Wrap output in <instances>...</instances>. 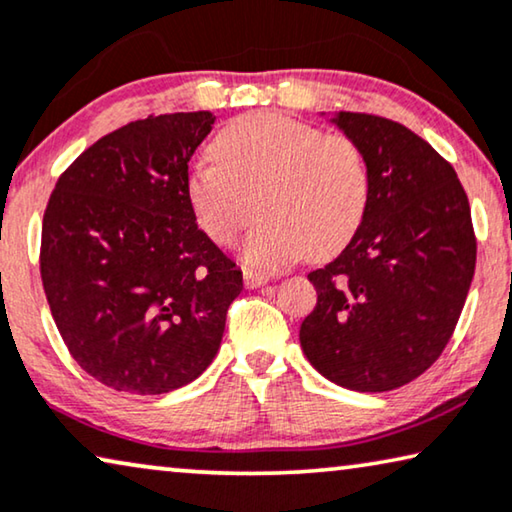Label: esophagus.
Listing matches in <instances>:
<instances>
[{"label": "esophagus", "mask_w": 512, "mask_h": 512, "mask_svg": "<svg viewBox=\"0 0 512 512\" xmlns=\"http://www.w3.org/2000/svg\"><path fill=\"white\" fill-rule=\"evenodd\" d=\"M270 281L268 274H258V272H244V286L247 288H258V286H265Z\"/></svg>", "instance_id": "34e87169"}]
</instances>
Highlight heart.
Listing matches in <instances>:
<instances>
[{
    "label": "heart",
    "instance_id": "b5f03b06",
    "mask_svg": "<svg viewBox=\"0 0 512 512\" xmlns=\"http://www.w3.org/2000/svg\"><path fill=\"white\" fill-rule=\"evenodd\" d=\"M214 159L189 170L187 198L201 231L242 244L249 268L281 270L300 256L335 254L353 238L369 203V166L358 143L281 113H251L214 138Z\"/></svg>",
    "mask_w": 512,
    "mask_h": 512
}]
</instances>
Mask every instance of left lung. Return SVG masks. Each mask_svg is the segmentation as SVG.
<instances>
[{
  "mask_svg": "<svg viewBox=\"0 0 512 512\" xmlns=\"http://www.w3.org/2000/svg\"><path fill=\"white\" fill-rule=\"evenodd\" d=\"M332 122L365 154L369 203L346 249L309 272L307 360L358 392L411 383L453 337L476 270L471 207L455 168L404 124L367 113Z\"/></svg>",
  "mask_w": 512,
  "mask_h": 512,
  "instance_id": "left-lung-1",
  "label": "left lung"
}]
</instances>
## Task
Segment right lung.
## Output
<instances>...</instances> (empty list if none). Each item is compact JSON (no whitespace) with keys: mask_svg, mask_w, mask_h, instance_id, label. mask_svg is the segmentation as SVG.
I'll use <instances>...</instances> for the list:
<instances>
[{"mask_svg":"<svg viewBox=\"0 0 512 512\" xmlns=\"http://www.w3.org/2000/svg\"><path fill=\"white\" fill-rule=\"evenodd\" d=\"M214 115H150L96 140L43 214L41 279L73 360L96 381L161 395L219 351L242 272L198 228L189 159Z\"/></svg>","mask_w":512,"mask_h":512,"instance_id":"add662e5","label":"right lung"}]
</instances>
